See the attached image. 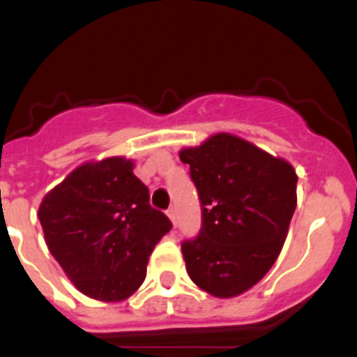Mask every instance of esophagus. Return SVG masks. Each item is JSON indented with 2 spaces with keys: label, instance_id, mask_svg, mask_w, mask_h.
<instances>
[{
  "label": "esophagus",
  "instance_id": "1",
  "mask_svg": "<svg viewBox=\"0 0 357 357\" xmlns=\"http://www.w3.org/2000/svg\"><path fill=\"white\" fill-rule=\"evenodd\" d=\"M168 216H169V220L173 222V225H176V209H175V207H169Z\"/></svg>",
  "mask_w": 357,
  "mask_h": 357
}]
</instances>
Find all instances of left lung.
<instances>
[{
    "label": "left lung",
    "mask_w": 357,
    "mask_h": 357,
    "mask_svg": "<svg viewBox=\"0 0 357 357\" xmlns=\"http://www.w3.org/2000/svg\"><path fill=\"white\" fill-rule=\"evenodd\" d=\"M202 207L197 238L182 241L185 270L198 288L220 298L257 284L279 257L296 207L289 162L230 134L184 148Z\"/></svg>",
    "instance_id": "left-lung-1"
}]
</instances>
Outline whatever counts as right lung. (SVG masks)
<instances>
[{
  "mask_svg": "<svg viewBox=\"0 0 357 357\" xmlns=\"http://www.w3.org/2000/svg\"><path fill=\"white\" fill-rule=\"evenodd\" d=\"M132 169L125 157L84 164L39 207L52 255L78 291L96 301H125L139 288L151 250L173 227Z\"/></svg>",
  "mask_w": 357,
  "mask_h": 357,
  "instance_id": "1",
  "label": "right lung"
}]
</instances>
